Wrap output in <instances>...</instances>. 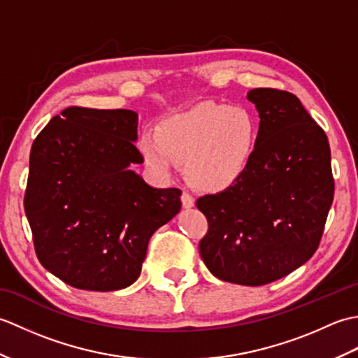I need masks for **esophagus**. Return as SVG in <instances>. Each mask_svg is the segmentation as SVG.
I'll return each mask as SVG.
<instances>
[{"label":"esophagus","mask_w":358,"mask_h":358,"mask_svg":"<svg viewBox=\"0 0 358 358\" xmlns=\"http://www.w3.org/2000/svg\"><path fill=\"white\" fill-rule=\"evenodd\" d=\"M181 203H183V208L189 209V208H192L194 204H195V199H194L191 194L185 191L183 194H181Z\"/></svg>","instance_id":"esophagus-1"}]
</instances>
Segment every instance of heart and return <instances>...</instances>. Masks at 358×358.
<instances>
[{
    "mask_svg": "<svg viewBox=\"0 0 358 358\" xmlns=\"http://www.w3.org/2000/svg\"><path fill=\"white\" fill-rule=\"evenodd\" d=\"M255 117L240 106L208 103L163 121L143 135L138 148L158 177L169 178L175 163L186 164L189 180L204 191H222L235 183L255 154Z\"/></svg>",
    "mask_w": 358,
    "mask_h": 358,
    "instance_id": "1",
    "label": "heart"
}]
</instances>
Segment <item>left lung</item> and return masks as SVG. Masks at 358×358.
Segmentation results:
<instances>
[{
  "instance_id": "left-lung-1",
  "label": "left lung",
  "mask_w": 358,
  "mask_h": 358,
  "mask_svg": "<svg viewBox=\"0 0 358 358\" xmlns=\"http://www.w3.org/2000/svg\"><path fill=\"white\" fill-rule=\"evenodd\" d=\"M260 129L255 154L232 186L196 200L208 218L200 255L229 283L262 286L314 255L334 200L329 141L287 90L248 92Z\"/></svg>"
}]
</instances>
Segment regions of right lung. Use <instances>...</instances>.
Segmentation results:
<instances>
[{
	"label": "right lung",
	"instance_id": "right-lung-1",
	"mask_svg": "<svg viewBox=\"0 0 358 358\" xmlns=\"http://www.w3.org/2000/svg\"><path fill=\"white\" fill-rule=\"evenodd\" d=\"M136 127L134 110L71 106L32 144L24 210L35 252L77 289L131 286L152 234L180 212V189H154L129 169L143 163Z\"/></svg>",
	"mask_w": 358,
	"mask_h": 358
}]
</instances>
